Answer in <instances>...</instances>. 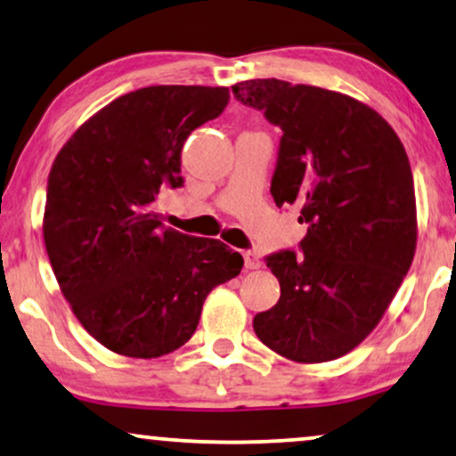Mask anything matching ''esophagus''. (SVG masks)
Returning a JSON list of instances; mask_svg holds the SVG:
<instances>
[{"instance_id": "1", "label": "esophagus", "mask_w": 456, "mask_h": 456, "mask_svg": "<svg viewBox=\"0 0 456 456\" xmlns=\"http://www.w3.org/2000/svg\"><path fill=\"white\" fill-rule=\"evenodd\" d=\"M243 260H246V268L248 271H254V268H260L262 260L256 252H243Z\"/></svg>"}]
</instances>
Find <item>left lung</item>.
<instances>
[{
  "mask_svg": "<svg viewBox=\"0 0 456 456\" xmlns=\"http://www.w3.org/2000/svg\"><path fill=\"white\" fill-rule=\"evenodd\" d=\"M231 88L283 130L271 194L307 225L301 252L266 258L281 297L256 314V337L297 363L343 357L376 329L413 262L418 208L405 146L349 94L277 78Z\"/></svg>",
  "mask_w": 456,
  "mask_h": 456,
  "instance_id": "8db88e82",
  "label": "left lung"
}]
</instances>
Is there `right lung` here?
<instances>
[{
    "mask_svg": "<svg viewBox=\"0 0 456 456\" xmlns=\"http://www.w3.org/2000/svg\"><path fill=\"white\" fill-rule=\"evenodd\" d=\"M227 102L225 86L140 88L88 118L57 152L45 248L74 316L113 354L179 349L207 295L241 273L240 252L163 227L155 213L159 194L183 183V142Z\"/></svg>",
    "mask_w": 456,
    "mask_h": 456,
    "instance_id": "right-lung-1",
    "label": "right lung"
}]
</instances>
